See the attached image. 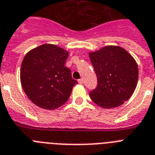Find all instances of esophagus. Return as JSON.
<instances>
[{
	"label": "esophagus",
	"instance_id": "esophagus-1",
	"mask_svg": "<svg viewBox=\"0 0 155 155\" xmlns=\"http://www.w3.org/2000/svg\"><path fill=\"white\" fill-rule=\"evenodd\" d=\"M78 83H79V84H82L83 83H84V80H83V79H80V80H78Z\"/></svg>",
	"mask_w": 155,
	"mask_h": 155
}]
</instances>
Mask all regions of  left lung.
I'll use <instances>...</instances> for the list:
<instances>
[{"instance_id": "left-lung-1", "label": "left lung", "mask_w": 155, "mask_h": 155, "mask_svg": "<svg viewBox=\"0 0 155 155\" xmlns=\"http://www.w3.org/2000/svg\"><path fill=\"white\" fill-rule=\"evenodd\" d=\"M88 55L98 79L97 87L89 93L91 100L107 109L124 104L138 84L139 68L134 57L116 45H107Z\"/></svg>"}]
</instances>
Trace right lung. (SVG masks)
Instances as JSON below:
<instances>
[{
    "instance_id": "1",
    "label": "right lung",
    "mask_w": 155,
    "mask_h": 155,
    "mask_svg": "<svg viewBox=\"0 0 155 155\" xmlns=\"http://www.w3.org/2000/svg\"><path fill=\"white\" fill-rule=\"evenodd\" d=\"M69 52L56 45L31 49L21 67V83L28 98L43 109L54 110L68 101L77 84L64 66Z\"/></svg>"
}]
</instances>
